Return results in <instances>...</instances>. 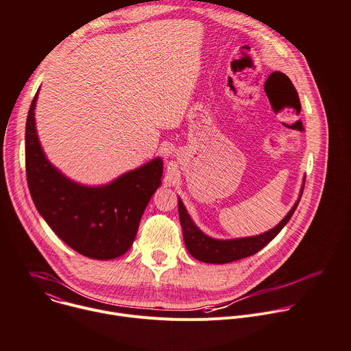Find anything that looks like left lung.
I'll return each instance as SVG.
<instances>
[{
	"label": "left lung",
	"mask_w": 351,
	"mask_h": 351,
	"mask_svg": "<svg viewBox=\"0 0 351 351\" xmlns=\"http://www.w3.org/2000/svg\"><path fill=\"white\" fill-rule=\"evenodd\" d=\"M306 176L303 179L302 189H300L298 198L286 214V217L272 229L256 234V236H247V237H236V239H215L204 233L199 229L194 221L191 219L190 214L187 213L180 197H178V207H179V219L183 230V240L186 244L187 252L195 260L207 263V264H228L233 263L250 256H254L258 253L261 248H264L276 234L285 228V225L290 221L291 215L294 214L300 198L303 195Z\"/></svg>",
	"instance_id": "8db88e82"
}]
</instances>
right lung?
Here are the masks:
<instances>
[{"label": "right lung", "mask_w": 351, "mask_h": 351, "mask_svg": "<svg viewBox=\"0 0 351 351\" xmlns=\"http://www.w3.org/2000/svg\"><path fill=\"white\" fill-rule=\"evenodd\" d=\"M37 90L26 121V176L33 203L54 233L79 254L114 260L132 247L149 198L162 184L161 157L104 184L75 182L49 162L36 129Z\"/></svg>", "instance_id": "1"}]
</instances>
